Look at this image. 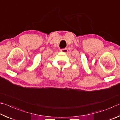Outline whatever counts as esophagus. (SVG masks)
<instances>
[{"label": "esophagus", "instance_id": "34e87169", "mask_svg": "<svg viewBox=\"0 0 120 120\" xmlns=\"http://www.w3.org/2000/svg\"><path fill=\"white\" fill-rule=\"evenodd\" d=\"M61 51L63 52H67L68 51V49L67 48H63L61 49Z\"/></svg>", "mask_w": 120, "mask_h": 120}]
</instances>
